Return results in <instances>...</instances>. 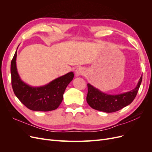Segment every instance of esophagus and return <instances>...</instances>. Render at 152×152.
Wrapping results in <instances>:
<instances>
[{
    "instance_id": "34e87169",
    "label": "esophagus",
    "mask_w": 152,
    "mask_h": 152,
    "mask_svg": "<svg viewBox=\"0 0 152 152\" xmlns=\"http://www.w3.org/2000/svg\"><path fill=\"white\" fill-rule=\"evenodd\" d=\"M85 73H86L85 70L82 67H79V68L76 69V70H75L76 75H77V76L84 75Z\"/></svg>"
}]
</instances>
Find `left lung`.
Segmentation results:
<instances>
[{"label":"left lung","instance_id":"8db88e82","mask_svg":"<svg viewBox=\"0 0 152 152\" xmlns=\"http://www.w3.org/2000/svg\"><path fill=\"white\" fill-rule=\"evenodd\" d=\"M142 81V76L135 89L127 93L118 95H108L87 84L88 92L86 100L88 104L93 109L107 113L118 111L131 104L138 92Z\"/></svg>","mask_w":152,"mask_h":152}]
</instances>
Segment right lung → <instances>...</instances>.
I'll return each mask as SVG.
<instances>
[{
    "label": "right lung",
    "instance_id": "add662e5",
    "mask_svg": "<svg viewBox=\"0 0 152 152\" xmlns=\"http://www.w3.org/2000/svg\"><path fill=\"white\" fill-rule=\"evenodd\" d=\"M16 60V51L11 63V84L16 97L26 107L34 111L48 112L56 109L62 102L66 87L73 79V73H68L42 87H33L21 80Z\"/></svg>",
    "mask_w": 152,
    "mask_h": 152
}]
</instances>
